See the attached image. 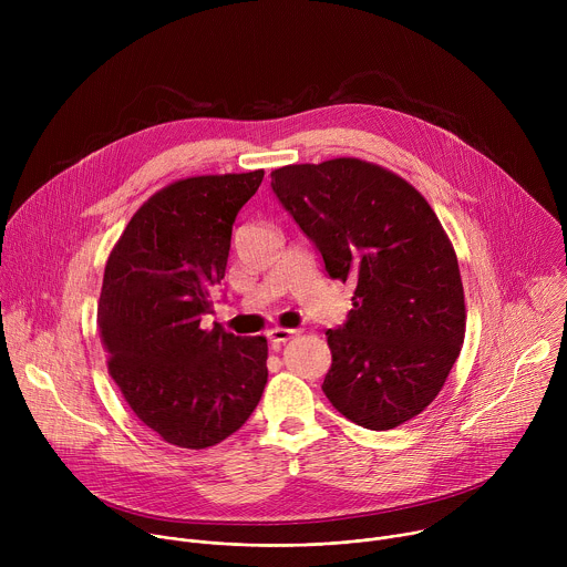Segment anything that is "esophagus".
<instances>
[{
    "label": "esophagus",
    "mask_w": 567,
    "mask_h": 567,
    "mask_svg": "<svg viewBox=\"0 0 567 567\" xmlns=\"http://www.w3.org/2000/svg\"><path fill=\"white\" fill-rule=\"evenodd\" d=\"M296 334H298V332L291 330V328H271V330L267 332V337H269L274 343H287V341H291Z\"/></svg>",
    "instance_id": "esophagus-1"
}]
</instances>
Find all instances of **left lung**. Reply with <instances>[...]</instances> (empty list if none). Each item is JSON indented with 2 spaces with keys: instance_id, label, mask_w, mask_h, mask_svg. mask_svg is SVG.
<instances>
[{
  "instance_id": "obj_1",
  "label": "left lung",
  "mask_w": 567,
  "mask_h": 567,
  "mask_svg": "<svg viewBox=\"0 0 567 567\" xmlns=\"http://www.w3.org/2000/svg\"><path fill=\"white\" fill-rule=\"evenodd\" d=\"M271 188L330 278L354 282L346 326L326 332L332 368L322 392L370 431L417 417L466 328L457 258L437 215L406 179L352 156L278 168Z\"/></svg>"
}]
</instances>
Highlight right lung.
Listing matches in <instances>:
<instances>
[{
  "instance_id": "add662e5",
  "label": "right lung",
  "mask_w": 567,
  "mask_h": 567,
  "mask_svg": "<svg viewBox=\"0 0 567 567\" xmlns=\"http://www.w3.org/2000/svg\"><path fill=\"white\" fill-rule=\"evenodd\" d=\"M262 177L204 175L161 188L134 213L105 265L99 332L107 370L132 413L182 449L233 435L267 385L265 337L199 326L226 271L233 221Z\"/></svg>"
}]
</instances>
